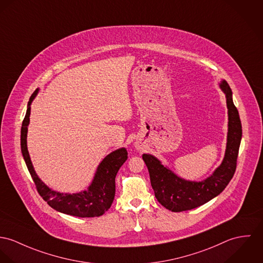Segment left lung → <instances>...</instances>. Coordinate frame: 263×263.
Wrapping results in <instances>:
<instances>
[{
    "label": "left lung",
    "mask_w": 263,
    "mask_h": 263,
    "mask_svg": "<svg viewBox=\"0 0 263 263\" xmlns=\"http://www.w3.org/2000/svg\"><path fill=\"white\" fill-rule=\"evenodd\" d=\"M220 88L226 95L227 100L228 136L225 157L213 175L202 181L185 180L162 165L153 155H142L155 198L172 212L192 210L211 201L225 190L235 174L242 137V126L229 85L226 81H222Z\"/></svg>",
    "instance_id": "1"
}]
</instances>
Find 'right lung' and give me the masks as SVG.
Returning a JSON list of instances; mask_svg holds the SVG:
<instances>
[{
  "label": "right lung",
  "mask_w": 263,
  "mask_h": 263,
  "mask_svg": "<svg viewBox=\"0 0 263 263\" xmlns=\"http://www.w3.org/2000/svg\"><path fill=\"white\" fill-rule=\"evenodd\" d=\"M38 92L36 89L30 97L27 112L21 128V150L37 192L52 209L60 213L80 218L99 217L107 212L115 197V177L119 168L127 160L128 153L120 148L107 155L97 168L91 184L87 191L77 194H62L49 189L36 175L27 149V131L30 122L31 103Z\"/></svg>",
  "instance_id": "obj_1"
}]
</instances>
